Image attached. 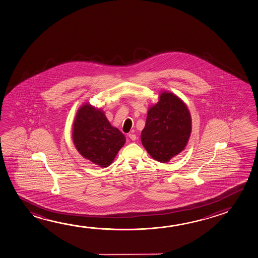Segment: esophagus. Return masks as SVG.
I'll return each mask as SVG.
<instances>
[{
	"instance_id": "esophagus-1",
	"label": "esophagus",
	"mask_w": 258,
	"mask_h": 258,
	"mask_svg": "<svg viewBox=\"0 0 258 258\" xmlns=\"http://www.w3.org/2000/svg\"><path fill=\"white\" fill-rule=\"evenodd\" d=\"M129 138L131 139L132 141H136V135H134V134H129Z\"/></svg>"
}]
</instances>
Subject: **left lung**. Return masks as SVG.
Masks as SVG:
<instances>
[{"label": "left lung", "instance_id": "1", "mask_svg": "<svg viewBox=\"0 0 258 258\" xmlns=\"http://www.w3.org/2000/svg\"><path fill=\"white\" fill-rule=\"evenodd\" d=\"M191 116L183 101L171 92L163 91L150 106L141 140L152 157L170 162L183 151L191 134Z\"/></svg>", "mask_w": 258, "mask_h": 258}]
</instances>
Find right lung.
Wrapping results in <instances>:
<instances>
[{
  "label": "right lung",
  "mask_w": 258,
  "mask_h": 258,
  "mask_svg": "<svg viewBox=\"0 0 258 258\" xmlns=\"http://www.w3.org/2000/svg\"><path fill=\"white\" fill-rule=\"evenodd\" d=\"M72 131L78 152L102 168L114 162L119 150L125 144L124 136L111 125L103 110L88 103L78 110Z\"/></svg>",
  "instance_id": "1"
}]
</instances>
